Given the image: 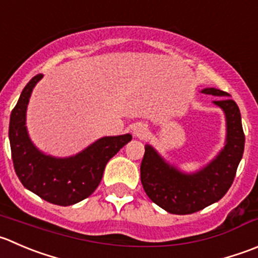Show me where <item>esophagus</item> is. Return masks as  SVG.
<instances>
[{
    "mask_svg": "<svg viewBox=\"0 0 258 258\" xmlns=\"http://www.w3.org/2000/svg\"><path fill=\"white\" fill-rule=\"evenodd\" d=\"M132 134L135 135L139 139H144V137L147 136L149 134V130H147V126L144 123H135L132 126Z\"/></svg>",
    "mask_w": 258,
    "mask_h": 258,
    "instance_id": "34e87169",
    "label": "esophagus"
}]
</instances>
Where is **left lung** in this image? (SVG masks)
Listing matches in <instances>:
<instances>
[{
	"label": "left lung",
	"mask_w": 258,
	"mask_h": 258,
	"mask_svg": "<svg viewBox=\"0 0 258 258\" xmlns=\"http://www.w3.org/2000/svg\"><path fill=\"white\" fill-rule=\"evenodd\" d=\"M202 93L222 97L213 101L226 116V144L206 166L185 172L169 164L151 145H145L141 182L147 197L171 214H191L216 203L233 182L244 150L241 112L227 92L204 88Z\"/></svg>",
	"instance_id": "1"
}]
</instances>
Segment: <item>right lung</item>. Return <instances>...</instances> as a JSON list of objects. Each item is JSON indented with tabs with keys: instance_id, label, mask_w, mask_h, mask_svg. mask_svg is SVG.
<instances>
[{
	"instance_id": "1",
	"label": "right lung",
	"mask_w": 258,
	"mask_h": 258,
	"mask_svg": "<svg viewBox=\"0 0 258 258\" xmlns=\"http://www.w3.org/2000/svg\"><path fill=\"white\" fill-rule=\"evenodd\" d=\"M42 74L35 76L21 92L10 117L9 139L16 175L26 189L56 206H72L97 189L109 159L132 140L130 134L104 136L78 154L55 157L40 151L26 127V111L32 89Z\"/></svg>"
}]
</instances>
